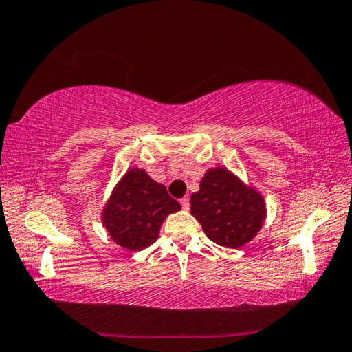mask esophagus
I'll list each match as a JSON object with an SVG mask.
<instances>
[{
  "label": "esophagus",
  "mask_w": 352,
  "mask_h": 352,
  "mask_svg": "<svg viewBox=\"0 0 352 352\" xmlns=\"http://www.w3.org/2000/svg\"><path fill=\"white\" fill-rule=\"evenodd\" d=\"M181 206H182L184 210H188V209H190V199H188L187 197H184V198L181 199Z\"/></svg>",
  "instance_id": "obj_1"
}]
</instances>
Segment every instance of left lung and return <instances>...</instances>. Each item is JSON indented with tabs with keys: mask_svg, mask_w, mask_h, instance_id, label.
<instances>
[{
	"mask_svg": "<svg viewBox=\"0 0 352 352\" xmlns=\"http://www.w3.org/2000/svg\"><path fill=\"white\" fill-rule=\"evenodd\" d=\"M190 212L214 243L235 250L261 232L267 203L252 184L218 165L201 177L199 190L190 197Z\"/></svg>",
	"mask_w": 352,
	"mask_h": 352,
	"instance_id": "1",
	"label": "left lung"
}]
</instances>
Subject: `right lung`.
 Instances as JSON below:
<instances>
[{"label": "right lung", "mask_w": 352, "mask_h": 352, "mask_svg": "<svg viewBox=\"0 0 352 352\" xmlns=\"http://www.w3.org/2000/svg\"><path fill=\"white\" fill-rule=\"evenodd\" d=\"M181 210L164 184L149 177L146 170L132 166L124 173L101 210V223L118 246L142 251L159 239L165 218Z\"/></svg>", "instance_id": "add662e5"}]
</instances>
